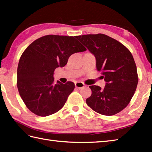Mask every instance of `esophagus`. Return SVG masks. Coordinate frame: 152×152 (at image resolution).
Returning a JSON list of instances; mask_svg holds the SVG:
<instances>
[{"label": "esophagus", "mask_w": 152, "mask_h": 152, "mask_svg": "<svg viewBox=\"0 0 152 152\" xmlns=\"http://www.w3.org/2000/svg\"><path fill=\"white\" fill-rule=\"evenodd\" d=\"M75 86L78 89H82V88L84 87L85 86H84V84L83 83L80 82H76L75 83Z\"/></svg>", "instance_id": "esophagus-1"}]
</instances>
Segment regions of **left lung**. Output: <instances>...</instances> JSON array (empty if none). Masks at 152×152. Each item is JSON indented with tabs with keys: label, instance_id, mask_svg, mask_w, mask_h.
Returning a JSON list of instances; mask_svg holds the SVG:
<instances>
[{
	"label": "left lung",
	"instance_id": "left-lung-1",
	"mask_svg": "<svg viewBox=\"0 0 152 152\" xmlns=\"http://www.w3.org/2000/svg\"><path fill=\"white\" fill-rule=\"evenodd\" d=\"M96 58L105 86H91L89 106L101 115L111 116L123 110L129 103L138 83L137 66L132 53L124 45L105 34L76 36Z\"/></svg>",
	"mask_w": 152,
	"mask_h": 152
}]
</instances>
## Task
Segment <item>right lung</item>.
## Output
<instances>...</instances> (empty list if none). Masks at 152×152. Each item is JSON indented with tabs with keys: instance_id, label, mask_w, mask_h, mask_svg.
Instances as JSON below:
<instances>
[{
	"instance_id": "add662e5",
	"label": "right lung",
	"mask_w": 152,
	"mask_h": 152,
	"mask_svg": "<svg viewBox=\"0 0 152 152\" xmlns=\"http://www.w3.org/2000/svg\"><path fill=\"white\" fill-rule=\"evenodd\" d=\"M75 37L43 36L32 42L21 55L17 88L26 106L34 114L47 116L58 112L75 89L73 82H55L53 77L55 69L64 66L72 54L87 50Z\"/></svg>"
}]
</instances>
